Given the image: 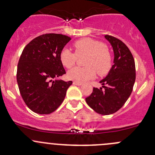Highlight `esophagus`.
<instances>
[{"mask_svg": "<svg viewBox=\"0 0 155 155\" xmlns=\"http://www.w3.org/2000/svg\"><path fill=\"white\" fill-rule=\"evenodd\" d=\"M73 85H82V82H76V81H74V82H73Z\"/></svg>", "mask_w": 155, "mask_h": 155, "instance_id": "obj_1", "label": "esophagus"}]
</instances>
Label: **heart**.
<instances>
[{
    "mask_svg": "<svg viewBox=\"0 0 155 155\" xmlns=\"http://www.w3.org/2000/svg\"><path fill=\"white\" fill-rule=\"evenodd\" d=\"M74 53L64 48L59 54V60L64 67L70 68L76 64L77 58L85 56L83 60L84 68H72L68 73L69 79L76 82H85L96 75L100 76L109 73L112 67V55L111 51L102 42L85 37L73 43Z\"/></svg>",
    "mask_w": 155,
    "mask_h": 155,
    "instance_id": "b5f03b06",
    "label": "heart"
}]
</instances>
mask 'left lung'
Here are the masks:
<instances>
[{
	"label": "left lung",
	"mask_w": 155,
	"mask_h": 155,
	"mask_svg": "<svg viewBox=\"0 0 155 155\" xmlns=\"http://www.w3.org/2000/svg\"><path fill=\"white\" fill-rule=\"evenodd\" d=\"M105 38L113 48L114 64L105 79L101 81L104 87H94L85 98L87 105L101 115H110L121 109L129 98L136 79L135 61L127 46L119 39L110 35Z\"/></svg>",
	"instance_id": "8db88e82"
}]
</instances>
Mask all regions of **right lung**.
<instances>
[{
  "mask_svg": "<svg viewBox=\"0 0 155 155\" xmlns=\"http://www.w3.org/2000/svg\"><path fill=\"white\" fill-rule=\"evenodd\" d=\"M71 40L60 34H45L24 48L17 67V83L23 101L33 112L47 115L64 100L73 82L58 80L65 74L59 54Z\"/></svg>",
  "mask_w": 155,
  "mask_h": 155,
  "instance_id": "obj_1",
  "label": "right lung"
}]
</instances>
